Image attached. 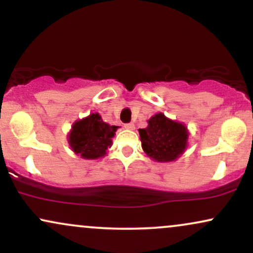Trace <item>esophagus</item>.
Wrapping results in <instances>:
<instances>
[{
	"instance_id": "obj_1",
	"label": "esophagus",
	"mask_w": 253,
	"mask_h": 253,
	"mask_svg": "<svg viewBox=\"0 0 253 253\" xmlns=\"http://www.w3.org/2000/svg\"><path fill=\"white\" fill-rule=\"evenodd\" d=\"M125 128H126V129H134V124H132V123L126 124V125H125Z\"/></svg>"
}]
</instances>
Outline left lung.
<instances>
[{"instance_id": "obj_1", "label": "left lung", "mask_w": 253, "mask_h": 253, "mask_svg": "<svg viewBox=\"0 0 253 253\" xmlns=\"http://www.w3.org/2000/svg\"><path fill=\"white\" fill-rule=\"evenodd\" d=\"M146 128L139 129L141 147L153 161L173 162L184 152L188 145L187 127L168 119L163 113L153 115Z\"/></svg>"}]
</instances>
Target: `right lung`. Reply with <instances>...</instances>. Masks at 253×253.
<instances>
[{
    "label": "right lung",
    "mask_w": 253,
    "mask_h": 253,
    "mask_svg": "<svg viewBox=\"0 0 253 253\" xmlns=\"http://www.w3.org/2000/svg\"><path fill=\"white\" fill-rule=\"evenodd\" d=\"M117 129L118 126L103 123L98 113H92L72 125L68 141L76 155L84 159H97L106 156Z\"/></svg>",
    "instance_id": "right-lung-1"
}]
</instances>
